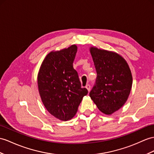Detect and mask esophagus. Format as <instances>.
<instances>
[{"mask_svg": "<svg viewBox=\"0 0 154 154\" xmlns=\"http://www.w3.org/2000/svg\"><path fill=\"white\" fill-rule=\"evenodd\" d=\"M85 88L88 89V91H90V89H91V86H90V85H89V84H87V85H86V86H85Z\"/></svg>", "mask_w": 154, "mask_h": 154, "instance_id": "1", "label": "esophagus"}]
</instances>
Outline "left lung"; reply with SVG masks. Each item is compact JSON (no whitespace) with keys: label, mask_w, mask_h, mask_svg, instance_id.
<instances>
[{"label":"left lung","mask_w":154,"mask_h":154,"mask_svg":"<svg viewBox=\"0 0 154 154\" xmlns=\"http://www.w3.org/2000/svg\"><path fill=\"white\" fill-rule=\"evenodd\" d=\"M96 69V84L89 96L99 110L111 115L128 99L133 84L131 71L125 59L114 51L89 48Z\"/></svg>","instance_id":"8db88e82"}]
</instances>
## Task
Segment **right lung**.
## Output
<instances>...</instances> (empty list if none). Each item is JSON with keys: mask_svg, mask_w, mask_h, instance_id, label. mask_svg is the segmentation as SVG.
<instances>
[{"mask_svg": "<svg viewBox=\"0 0 154 154\" xmlns=\"http://www.w3.org/2000/svg\"><path fill=\"white\" fill-rule=\"evenodd\" d=\"M77 46L50 52L44 58L37 76L41 100L49 113L61 121L76 115L82 99L88 94L81 83L73 62Z\"/></svg>", "mask_w": 154, "mask_h": 154, "instance_id": "add662e5", "label": "right lung"}]
</instances>
